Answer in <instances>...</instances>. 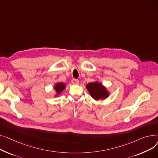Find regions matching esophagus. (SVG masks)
<instances>
[{
  "label": "esophagus",
  "mask_w": 158,
  "mask_h": 158,
  "mask_svg": "<svg viewBox=\"0 0 158 158\" xmlns=\"http://www.w3.org/2000/svg\"><path fill=\"white\" fill-rule=\"evenodd\" d=\"M71 83H73V84H74V85H77V84H78L79 81L78 80H77V79L74 78V79H73L71 80Z\"/></svg>",
  "instance_id": "1"
}]
</instances>
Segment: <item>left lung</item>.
<instances>
[{
	"instance_id": "obj_1",
	"label": "left lung",
	"mask_w": 158,
	"mask_h": 158,
	"mask_svg": "<svg viewBox=\"0 0 158 158\" xmlns=\"http://www.w3.org/2000/svg\"><path fill=\"white\" fill-rule=\"evenodd\" d=\"M86 89L90 96L96 101L105 99L110 94L107 88L102 84V83L98 81L88 83L86 85Z\"/></svg>"
}]
</instances>
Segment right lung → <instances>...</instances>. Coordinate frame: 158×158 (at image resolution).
<instances>
[{
  "label": "right lung",
  "mask_w": 158,
  "mask_h": 158,
  "mask_svg": "<svg viewBox=\"0 0 158 158\" xmlns=\"http://www.w3.org/2000/svg\"><path fill=\"white\" fill-rule=\"evenodd\" d=\"M65 88H66V85H65V83L62 82H58L55 83L53 87V89L55 92L54 97L55 98V97L60 96L61 95L62 91L65 89Z\"/></svg>",
  "instance_id": "add662e5"
}]
</instances>
